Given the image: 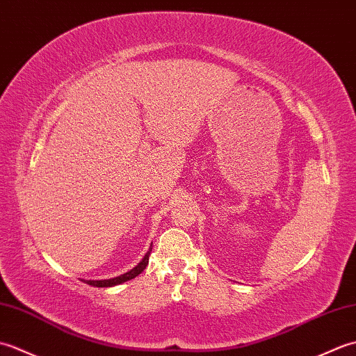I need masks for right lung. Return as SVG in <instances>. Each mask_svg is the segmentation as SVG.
<instances>
[{
    "label": "right lung",
    "instance_id": "1",
    "mask_svg": "<svg viewBox=\"0 0 356 356\" xmlns=\"http://www.w3.org/2000/svg\"><path fill=\"white\" fill-rule=\"evenodd\" d=\"M151 245H153V243H151ZM149 254H151V248L148 249V252L143 255V259L138 264H136V266L131 270L125 272V274H122V275L115 277V278H108V280H82V282H86L87 284L95 286V287H111V286L122 284V283L128 282V280H133L134 277H138L139 274H142V270L145 269L147 264H148Z\"/></svg>",
    "mask_w": 356,
    "mask_h": 356
}]
</instances>
